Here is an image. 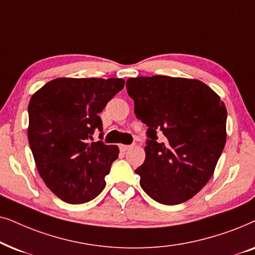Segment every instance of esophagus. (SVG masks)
<instances>
[{
  "mask_svg": "<svg viewBox=\"0 0 255 255\" xmlns=\"http://www.w3.org/2000/svg\"><path fill=\"white\" fill-rule=\"evenodd\" d=\"M119 148H120L121 151H127L128 149H130V145H126V144H120L119 145Z\"/></svg>",
  "mask_w": 255,
  "mask_h": 255,
  "instance_id": "1",
  "label": "esophagus"
}]
</instances>
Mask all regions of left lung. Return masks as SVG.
<instances>
[{
	"label": "left lung",
	"instance_id": "obj_1",
	"mask_svg": "<svg viewBox=\"0 0 255 255\" xmlns=\"http://www.w3.org/2000/svg\"><path fill=\"white\" fill-rule=\"evenodd\" d=\"M126 86L135 115L148 126L145 159L135 170L141 188L161 204L189 201L211 178L223 152L225 104L197 79L138 77Z\"/></svg>",
	"mask_w": 255,
	"mask_h": 255
}]
</instances>
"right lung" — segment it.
Masks as SVG:
<instances>
[{"label":"right lung","mask_w":255,"mask_h":255,"mask_svg":"<svg viewBox=\"0 0 255 255\" xmlns=\"http://www.w3.org/2000/svg\"><path fill=\"white\" fill-rule=\"evenodd\" d=\"M124 86L119 78H57L32 94L29 144L40 177L62 201L83 204L106 185L119 148L90 140L103 131L99 113Z\"/></svg>","instance_id":"1"}]
</instances>
